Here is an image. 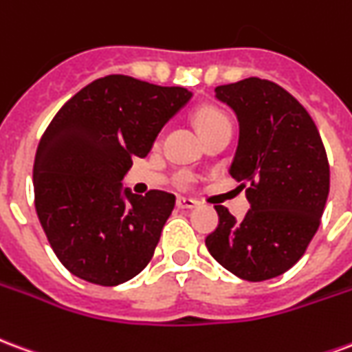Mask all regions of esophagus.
<instances>
[{"mask_svg": "<svg viewBox=\"0 0 352 352\" xmlns=\"http://www.w3.org/2000/svg\"><path fill=\"white\" fill-rule=\"evenodd\" d=\"M196 206H198L196 199L184 198V196H179V198H177V207H179V209H194Z\"/></svg>", "mask_w": 352, "mask_h": 352, "instance_id": "34e87169", "label": "esophagus"}]
</instances>
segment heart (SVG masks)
<instances>
[{
	"label": "heart",
	"instance_id": "b5f03b06",
	"mask_svg": "<svg viewBox=\"0 0 352 352\" xmlns=\"http://www.w3.org/2000/svg\"><path fill=\"white\" fill-rule=\"evenodd\" d=\"M222 120H228V116L217 107H201L196 113V124H198L199 131L206 130V128H209V126H213L217 122H222Z\"/></svg>",
	"mask_w": 352,
	"mask_h": 352
}]
</instances>
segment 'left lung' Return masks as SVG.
Instances as JSON below:
<instances>
[{"label":"left lung","mask_w":352,"mask_h":352,"mask_svg":"<svg viewBox=\"0 0 352 352\" xmlns=\"http://www.w3.org/2000/svg\"><path fill=\"white\" fill-rule=\"evenodd\" d=\"M236 111L239 143L230 175L247 188L251 209L237 222L214 206L219 226L207 251L239 279H273L290 270L317 234L330 190V166L309 113L272 80L249 79L214 88Z\"/></svg>","instance_id":"left-lung-1"}]
</instances>
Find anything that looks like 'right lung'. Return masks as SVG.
<instances>
[{"mask_svg": "<svg viewBox=\"0 0 352 352\" xmlns=\"http://www.w3.org/2000/svg\"><path fill=\"white\" fill-rule=\"evenodd\" d=\"M190 96L181 87L107 75L50 120L35 153V211L58 260L79 279L115 287L151 262L175 196L122 192L120 181Z\"/></svg>", "mask_w": 352, "mask_h": 352, "instance_id": "obj_1", "label": "right lung"}]
</instances>
